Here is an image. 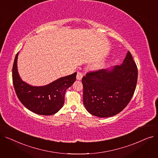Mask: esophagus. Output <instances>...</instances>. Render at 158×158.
Segmentation results:
<instances>
[{
    "instance_id": "obj_1",
    "label": "esophagus",
    "mask_w": 158,
    "mask_h": 158,
    "mask_svg": "<svg viewBox=\"0 0 158 158\" xmlns=\"http://www.w3.org/2000/svg\"><path fill=\"white\" fill-rule=\"evenodd\" d=\"M82 76H83V75H82V73L81 72H78L77 73V76H76L77 79V80H81V79L82 77Z\"/></svg>"
}]
</instances>
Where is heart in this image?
Returning a JSON list of instances; mask_svg holds the SVG:
<instances>
[{"label": "heart", "instance_id": "b5f03b06", "mask_svg": "<svg viewBox=\"0 0 158 158\" xmlns=\"http://www.w3.org/2000/svg\"><path fill=\"white\" fill-rule=\"evenodd\" d=\"M103 64L102 61H97L92 64V69L94 70H99L102 67Z\"/></svg>", "mask_w": 158, "mask_h": 158}]
</instances>
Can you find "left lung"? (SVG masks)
<instances>
[{
    "label": "left lung",
    "mask_w": 158,
    "mask_h": 158,
    "mask_svg": "<svg viewBox=\"0 0 158 158\" xmlns=\"http://www.w3.org/2000/svg\"><path fill=\"white\" fill-rule=\"evenodd\" d=\"M137 79V66L129 51L120 65L88 72L82 79L86 110L101 118L119 113L131 100Z\"/></svg>",
    "instance_id": "obj_1"
}]
</instances>
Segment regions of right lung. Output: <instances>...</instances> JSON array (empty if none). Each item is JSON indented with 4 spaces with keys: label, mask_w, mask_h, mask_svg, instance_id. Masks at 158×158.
Segmentation results:
<instances>
[{
    "label": "right lung",
    "mask_w": 158,
    "mask_h": 158,
    "mask_svg": "<svg viewBox=\"0 0 158 158\" xmlns=\"http://www.w3.org/2000/svg\"><path fill=\"white\" fill-rule=\"evenodd\" d=\"M16 54L13 66V83L16 95L22 104L33 113L41 115L56 113L63 107L64 94L76 80L77 73L61 77L47 85L33 86L23 82L17 70Z\"/></svg>",
    "instance_id": "right-lung-1"
}]
</instances>
